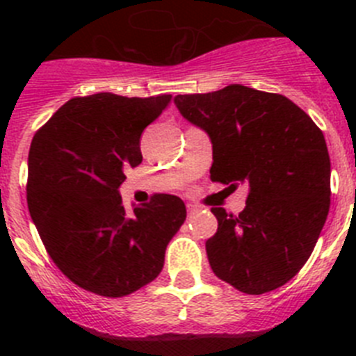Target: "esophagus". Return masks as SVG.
<instances>
[{
    "label": "esophagus",
    "mask_w": 356,
    "mask_h": 356,
    "mask_svg": "<svg viewBox=\"0 0 356 356\" xmlns=\"http://www.w3.org/2000/svg\"><path fill=\"white\" fill-rule=\"evenodd\" d=\"M187 212H188V216H194V213H196V212H200V207L187 205Z\"/></svg>",
    "instance_id": "esophagus-1"
}]
</instances>
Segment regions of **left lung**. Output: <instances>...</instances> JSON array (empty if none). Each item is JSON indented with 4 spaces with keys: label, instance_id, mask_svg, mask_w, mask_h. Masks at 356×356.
<instances>
[{
    "label": "left lung",
    "instance_id": "8db88e82",
    "mask_svg": "<svg viewBox=\"0 0 356 356\" xmlns=\"http://www.w3.org/2000/svg\"><path fill=\"white\" fill-rule=\"evenodd\" d=\"M175 105L210 137L212 181L250 187L238 216L212 209L217 234L205 244L212 271L246 294L285 285L312 254L330 210L323 131L289 97L241 83L180 94Z\"/></svg>",
    "mask_w": 356,
    "mask_h": 356
}]
</instances>
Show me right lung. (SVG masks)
I'll return each mask as SVG.
<instances>
[{
  "label": "right lung",
  "mask_w": 356,
  "mask_h": 356,
  "mask_svg": "<svg viewBox=\"0 0 356 356\" xmlns=\"http://www.w3.org/2000/svg\"><path fill=\"white\" fill-rule=\"evenodd\" d=\"M171 94L74 97L35 134L28 153V210L46 251L78 287L121 298L153 282L187 217L178 196L122 205L124 169L143 162L140 135Z\"/></svg>",
  "instance_id": "add662e5"
}]
</instances>
